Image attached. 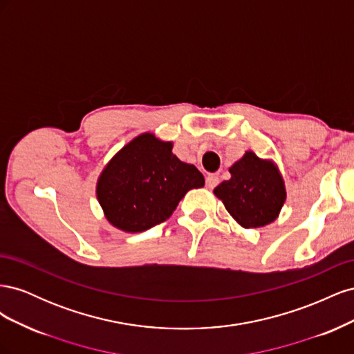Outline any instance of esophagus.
Masks as SVG:
<instances>
[{
  "instance_id": "esophagus-1",
  "label": "esophagus",
  "mask_w": 354,
  "mask_h": 354,
  "mask_svg": "<svg viewBox=\"0 0 354 354\" xmlns=\"http://www.w3.org/2000/svg\"><path fill=\"white\" fill-rule=\"evenodd\" d=\"M205 181H207V187H208V189H214V187H216V186L220 183V178H218V176H216V174H208L207 178H205Z\"/></svg>"
}]
</instances>
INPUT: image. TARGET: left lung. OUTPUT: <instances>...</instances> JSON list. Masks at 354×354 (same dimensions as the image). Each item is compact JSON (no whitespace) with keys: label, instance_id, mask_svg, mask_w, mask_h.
Masks as SVG:
<instances>
[{"label":"left lung","instance_id":"left-lung-1","mask_svg":"<svg viewBox=\"0 0 354 354\" xmlns=\"http://www.w3.org/2000/svg\"><path fill=\"white\" fill-rule=\"evenodd\" d=\"M229 171L230 180L220 183L214 194L223 201L230 216L245 229L272 223L286 196L277 168L255 153L246 152Z\"/></svg>","mask_w":354,"mask_h":354}]
</instances>
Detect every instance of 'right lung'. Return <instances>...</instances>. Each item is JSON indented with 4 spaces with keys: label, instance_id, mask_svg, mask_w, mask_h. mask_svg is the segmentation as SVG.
<instances>
[{
    "label": "right lung",
    "instance_id": "add662e5",
    "mask_svg": "<svg viewBox=\"0 0 354 354\" xmlns=\"http://www.w3.org/2000/svg\"><path fill=\"white\" fill-rule=\"evenodd\" d=\"M203 183L195 165L173 155V145L146 133L128 143L104 168L97 198L113 226L143 232L169 218L187 192Z\"/></svg>",
    "mask_w": 354,
    "mask_h": 354
}]
</instances>
